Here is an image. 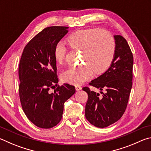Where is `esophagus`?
<instances>
[{"mask_svg":"<svg viewBox=\"0 0 151 151\" xmlns=\"http://www.w3.org/2000/svg\"><path fill=\"white\" fill-rule=\"evenodd\" d=\"M76 91H80L81 89V87L80 86H76Z\"/></svg>","mask_w":151,"mask_h":151,"instance_id":"esophagus-1","label":"esophagus"}]
</instances>
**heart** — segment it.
<instances>
[{"label":"heart","mask_w":151,"mask_h":151,"mask_svg":"<svg viewBox=\"0 0 151 151\" xmlns=\"http://www.w3.org/2000/svg\"><path fill=\"white\" fill-rule=\"evenodd\" d=\"M67 42L71 49L81 51V60L85 64L70 66L62 73L66 83L80 85L93 75V70L99 73L111 64L115 52L113 36L101 29H88L78 31L68 37ZM67 47L63 42H58L54 48V58L58 63L64 60Z\"/></svg>","instance_id":"b5f03b06"}]
</instances>
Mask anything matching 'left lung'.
Here are the masks:
<instances>
[{
	"mask_svg": "<svg viewBox=\"0 0 151 151\" xmlns=\"http://www.w3.org/2000/svg\"><path fill=\"white\" fill-rule=\"evenodd\" d=\"M115 52L108 70L89 83L101 91L102 96L88 87L83 90L88 94L86 105V117L91 125L104 128L122 117L127 106L133 80V56L126 40L114 36Z\"/></svg>",
	"mask_w": 151,
	"mask_h": 151,
	"instance_id": "8db88e82",
	"label": "left lung"
}]
</instances>
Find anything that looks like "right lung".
Returning <instances> with one entry per match:
<instances>
[{
  "instance_id": "add662e5",
  "label": "right lung",
  "mask_w": 151,
  "mask_h": 151,
  "mask_svg": "<svg viewBox=\"0 0 151 151\" xmlns=\"http://www.w3.org/2000/svg\"><path fill=\"white\" fill-rule=\"evenodd\" d=\"M68 28H44L28 42L20 58L18 75L21 105L28 119L40 128L50 129L59 123L63 104L76 92L73 86L57 84L54 48L68 32ZM51 88L55 89L54 92H51Z\"/></svg>"
}]
</instances>
